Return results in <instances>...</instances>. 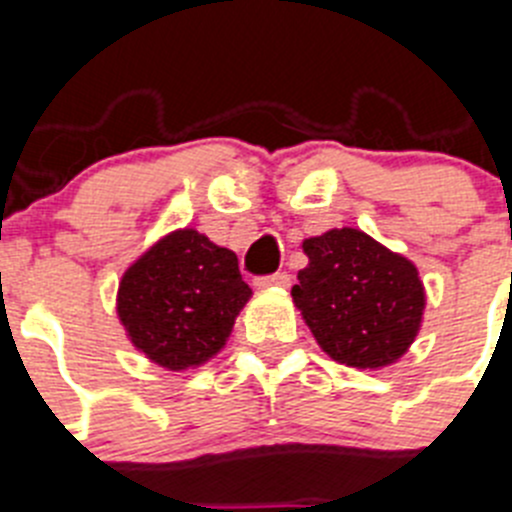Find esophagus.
Wrapping results in <instances>:
<instances>
[{"mask_svg":"<svg viewBox=\"0 0 512 512\" xmlns=\"http://www.w3.org/2000/svg\"><path fill=\"white\" fill-rule=\"evenodd\" d=\"M256 287L269 289V287H289V274L287 271H277V274H269V277L256 279Z\"/></svg>","mask_w":512,"mask_h":512,"instance_id":"esophagus-1","label":"esophagus"}]
</instances>
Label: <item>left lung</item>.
Returning <instances> with one entry per match:
<instances>
[{"mask_svg": "<svg viewBox=\"0 0 512 512\" xmlns=\"http://www.w3.org/2000/svg\"><path fill=\"white\" fill-rule=\"evenodd\" d=\"M292 300L325 354L356 369L395 364L418 336L425 289L413 261L356 228L302 243Z\"/></svg>", "mask_w": 512, "mask_h": 512, "instance_id": "left-lung-1", "label": "left lung"}]
</instances>
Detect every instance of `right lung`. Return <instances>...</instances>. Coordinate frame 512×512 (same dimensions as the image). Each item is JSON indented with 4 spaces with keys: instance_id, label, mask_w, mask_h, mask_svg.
<instances>
[{
    "instance_id": "1",
    "label": "right lung",
    "mask_w": 512,
    "mask_h": 512,
    "mask_svg": "<svg viewBox=\"0 0 512 512\" xmlns=\"http://www.w3.org/2000/svg\"><path fill=\"white\" fill-rule=\"evenodd\" d=\"M248 297L238 256L184 228L153 243L122 274L117 318L146 359L182 372L225 346Z\"/></svg>"
}]
</instances>
